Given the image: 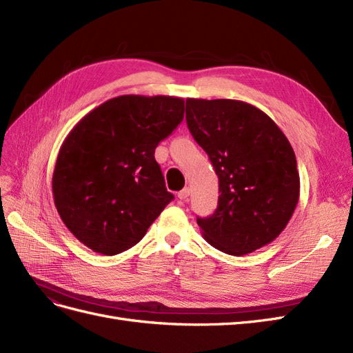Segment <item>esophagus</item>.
<instances>
[{
    "label": "esophagus",
    "mask_w": 353,
    "mask_h": 353,
    "mask_svg": "<svg viewBox=\"0 0 353 353\" xmlns=\"http://www.w3.org/2000/svg\"><path fill=\"white\" fill-rule=\"evenodd\" d=\"M190 193H191V190L188 188V187H185V188H183L178 193V197H179V200H187L188 199V196H190Z\"/></svg>",
    "instance_id": "esophagus-1"
}]
</instances>
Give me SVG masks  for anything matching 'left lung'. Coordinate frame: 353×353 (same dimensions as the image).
Here are the masks:
<instances>
[{"mask_svg": "<svg viewBox=\"0 0 353 353\" xmlns=\"http://www.w3.org/2000/svg\"><path fill=\"white\" fill-rule=\"evenodd\" d=\"M185 119L219 178L218 208L197 218L213 248L243 256L270 244L301 193L293 148L271 117L239 100L187 99Z\"/></svg>", "mask_w": 353, "mask_h": 353, "instance_id": "8db88e82", "label": "left lung"}]
</instances>
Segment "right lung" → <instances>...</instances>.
Here are the masks:
<instances>
[{
	"mask_svg": "<svg viewBox=\"0 0 353 353\" xmlns=\"http://www.w3.org/2000/svg\"><path fill=\"white\" fill-rule=\"evenodd\" d=\"M184 117V99L119 95L73 126L52 174L61 221L91 250L113 256L140 241L174 199L154 159Z\"/></svg>",
	"mask_w": 353,
	"mask_h": 353,
	"instance_id": "right-lung-1",
	"label": "right lung"
}]
</instances>
